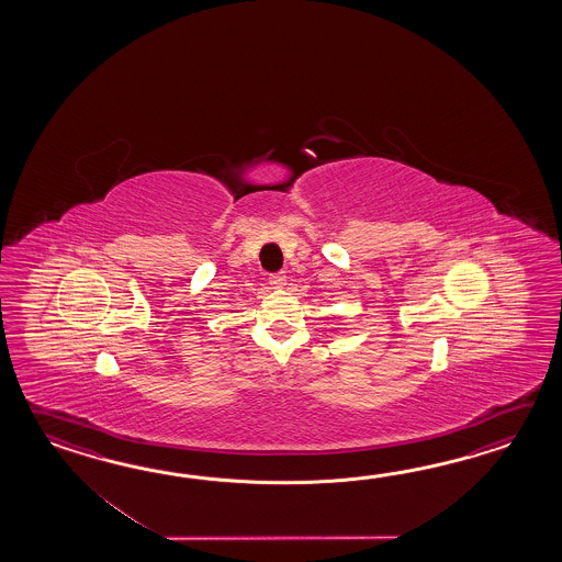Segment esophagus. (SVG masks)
Returning <instances> with one entry per match:
<instances>
[{
	"mask_svg": "<svg viewBox=\"0 0 562 562\" xmlns=\"http://www.w3.org/2000/svg\"><path fill=\"white\" fill-rule=\"evenodd\" d=\"M285 273H276V276L269 277V285L276 286V289H281V286H285Z\"/></svg>",
	"mask_w": 562,
	"mask_h": 562,
	"instance_id": "1",
	"label": "esophagus"
}]
</instances>
